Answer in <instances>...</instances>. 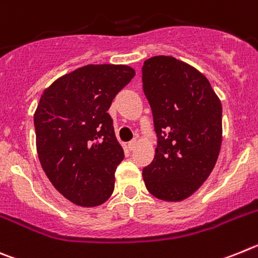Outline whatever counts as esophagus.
I'll return each mask as SVG.
<instances>
[{
  "mask_svg": "<svg viewBox=\"0 0 258 258\" xmlns=\"http://www.w3.org/2000/svg\"><path fill=\"white\" fill-rule=\"evenodd\" d=\"M127 147H128L130 151H134V149H135V148H136V140H131V142H130L128 144H127Z\"/></svg>",
  "mask_w": 258,
  "mask_h": 258,
  "instance_id": "34e87169",
  "label": "esophagus"
}]
</instances>
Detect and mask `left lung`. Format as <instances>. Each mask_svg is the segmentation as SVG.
Returning <instances> with one entry per match:
<instances>
[{
	"instance_id": "obj_1",
	"label": "left lung",
	"mask_w": 258,
	"mask_h": 258,
	"mask_svg": "<svg viewBox=\"0 0 258 258\" xmlns=\"http://www.w3.org/2000/svg\"><path fill=\"white\" fill-rule=\"evenodd\" d=\"M143 91L151 105L157 148L143 169L154 197L182 201L210 175L222 143V105L209 80L169 55L144 62Z\"/></svg>"
}]
</instances>
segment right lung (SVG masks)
<instances>
[{
  "instance_id": "1",
  "label": "right lung",
  "mask_w": 258,
  "mask_h": 258,
  "mask_svg": "<svg viewBox=\"0 0 258 258\" xmlns=\"http://www.w3.org/2000/svg\"><path fill=\"white\" fill-rule=\"evenodd\" d=\"M135 70L126 64H87L44 91L33 116L42 170L54 188L80 207H97L114 191L124 153L107 113Z\"/></svg>"
}]
</instances>
